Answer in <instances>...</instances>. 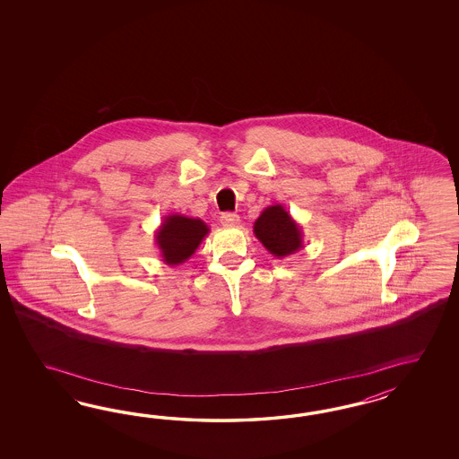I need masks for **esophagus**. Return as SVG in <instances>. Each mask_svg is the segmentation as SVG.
Wrapping results in <instances>:
<instances>
[{
	"label": "esophagus",
	"instance_id": "esophagus-1",
	"mask_svg": "<svg viewBox=\"0 0 459 459\" xmlns=\"http://www.w3.org/2000/svg\"><path fill=\"white\" fill-rule=\"evenodd\" d=\"M221 222H222V225H227V227H236L237 223L240 222V219H238L237 213L225 212V213H222V217H221Z\"/></svg>",
	"mask_w": 459,
	"mask_h": 459
}]
</instances>
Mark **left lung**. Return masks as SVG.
Returning a JSON list of instances; mask_svg holds the SVG:
<instances>
[{
    "instance_id": "left-lung-1",
    "label": "left lung",
    "mask_w": 459,
    "mask_h": 459,
    "mask_svg": "<svg viewBox=\"0 0 459 459\" xmlns=\"http://www.w3.org/2000/svg\"><path fill=\"white\" fill-rule=\"evenodd\" d=\"M254 234L274 257H288L303 247V230L282 205L265 207L254 222Z\"/></svg>"
}]
</instances>
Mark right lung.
Here are the masks:
<instances>
[{
    "instance_id": "right-lung-1",
    "label": "right lung",
    "mask_w": 459,
    "mask_h": 459,
    "mask_svg": "<svg viewBox=\"0 0 459 459\" xmlns=\"http://www.w3.org/2000/svg\"><path fill=\"white\" fill-rule=\"evenodd\" d=\"M209 232V225L204 221L171 213L156 229L154 242L165 264L178 265L194 255Z\"/></svg>"
}]
</instances>
